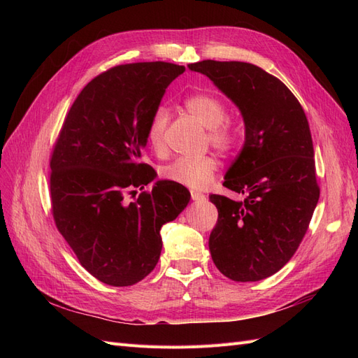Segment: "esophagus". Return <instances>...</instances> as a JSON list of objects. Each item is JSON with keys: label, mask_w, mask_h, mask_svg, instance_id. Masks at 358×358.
Masks as SVG:
<instances>
[{"label": "esophagus", "mask_w": 358, "mask_h": 358, "mask_svg": "<svg viewBox=\"0 0 358 358\" xmlns=\"http://www.w3.org/2000/svg\"><path fill=\"white\" fill-rule=\"evenodd\" d=\"M191 199H192L194 201H204V200H206V197L203 196L201 192L194 191V189H191Z\"/></svg>", "instance_id": "34e87169"}]
</instances>
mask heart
I'll use <instances>...</instances> for the list:
<instances>
[{"label": "heart", "instance_id": "b5f03b06", "mask_svg": "<svg viewBox=\"0 0 358 358\" xmlns=\"http://www.w3.org/2000/svg\"><path fill=\"white\" fill-rule=\"evenodd\" d=\"M185 109L197 119V121L209 128V142L222 152H229L237 143L236 129L225 122L227 107L225 104L210 94H194L185 100ZM169 124V112L164 107H158L149 119L146 137L148 143L157 154L166 150V129ZM218 162L212 155L200 158L180 157L162 169V176L166 179L180 183L188 188L201 189L212 182Z\"/></svg>", "mask_w": 358, "mask_h": 358}]
</instances>
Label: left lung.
I'll return each mask as SVG.
<instances>
[{"mask_svg": "<svg viewBox=\"0 0 358 358\" xmlns=\"http://www.w3.org/2000/svg\"><path fill=\"white\" fill-rule=\"evenodd\" d=\"M239 107L245 143L224 187L243 201L209 196L218 221L209 249L220 272L255 282L279 272L297 251L320 199L305 110L287 86L254 64L206 59L189 64Z\"/></svg>", "mask_w": 358, "mask_h": 358, "instance_id": "obj_1", "label": "left lung"}]
</instances>
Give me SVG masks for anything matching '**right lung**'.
<instances>
[{
  "label": "right lung",
  "instance_id": "add662e5",
  "mask_svg": "<svg viewBox=\"0 0 358 358\" xmlns=\"http://www.w3.org/2000/svg\"><path fill=\"white\" fill-rule=\"evenodd\" d=\"M183 66L136 62L101 73L85 86L62 124L50 158L57 229L79 263L112 287L146 278L161 254V227L189 203L180 183L155 179L140 162L149 119Z\"/></svg>",
  "mask_w": 358,
  "mask_h": 358
}]
</instances>
